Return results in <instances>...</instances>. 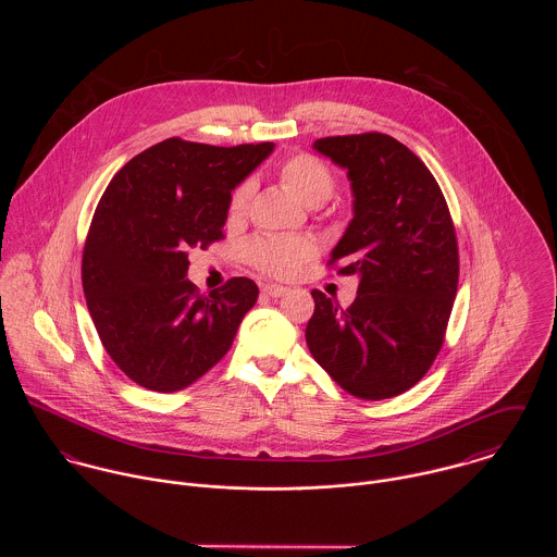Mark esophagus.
Here are the masks:
<instances>
[{
	"mask_svg": "<svg viewBox=\"0 0 557 557\" xmlns=\"http://www.w3.org/2000/svg\"><path fill=\"white\" fill-rule=\"evenodd\" d=\"M263 296H268V298H281V296H285L287 294V287H283V285H263Z\"/></svg>",
	"mask_w": 557,
	"mask_h": 557,
	"instance_id": "1",
	"label": "esophagus"
}]
</instances>
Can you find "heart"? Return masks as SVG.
Here are the masks:
<instances>
[{
	"instance_id": "obj_1",
	"label": "heart",
	"mask_w": 557,
	"mask_h": 557,
	"mask_svg": "<svg viewBox=\"0 0 557 557\" xmlns=\"http://www.w3.org/2000/svg\"><path fill=\"white\" fill-rule=\"evenodd\" d=\"M283 186L309 208H318L332 195V173L321 160L311 154H296L285 160L278 169ZM252 184L242 182L230 199V214L238 219L250 201ZM318 246L305 236H276L252 242L248 246V259L263 272L274 276H292L305 261L315 257Z\"/></svg>"
}]
</instances>
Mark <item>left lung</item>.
Here are the masks:
<instances>
[{"instance_id":"8db88e82","label":"left lung","mask_w":557,"mask_h":557,"mask_svg":"<svg viewBox=\"0 0 557 557\" xmlns=\"http://www.w3.org/2000/svg\"><path fill=\"white\" fill-rule=\"evenodd\" d=\"M313 150L347 171L354 219L332 248L341 274H358L349 309L311 292L307 345L349 395L397 397L433 364L459 283L446 199L409 148L382 133L325 137Z\"/></svg>"}]
</instances>
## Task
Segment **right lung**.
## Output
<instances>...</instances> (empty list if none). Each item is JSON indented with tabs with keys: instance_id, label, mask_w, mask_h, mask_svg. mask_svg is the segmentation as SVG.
Instances as JSON below:
<instances>
[{
	"instance_id": "obj_1",
	"label": "right lung",
	"mask_w": 557,
	"mask_h": 557,
	"mask_svg": "<svg viewBox=\"0 0 557 557\" xmlns=\"http://www.w3.org/2000/svg\"><path fill=\"white\" fill-rule=\"evenodd\" d=\"M274 144L216 148L164 139L109 182L83 248V292L111 360L139 386L177 393L232 347L257 302L250 278L199 296L188 248L223 238L232 190Z\"/></svg>"
}]
</instances>
